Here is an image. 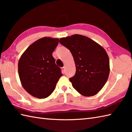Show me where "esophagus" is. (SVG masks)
I'll use <instances>...</instances> for the list:
<instances>
[{"instance_id":"esophagus-1","label":"esophagus","mask_w":132,"mask_h":132,"mask_svg":"<svg viewBox=\"0 0 132 132\" xmlns=\"http://www.w3.org/2000/svg\"><path fill=\"white\" fill-rule=\"evenodd\" d=\"M62 71H63V72L64 73H65V71H66V67H65V66L62 67Z\"/></svg>"}]
</instances>
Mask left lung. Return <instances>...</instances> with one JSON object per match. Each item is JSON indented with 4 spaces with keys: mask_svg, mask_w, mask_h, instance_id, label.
Returning <instances> with one entry per match:
<instances>
[{
    "mask_svg": "<svg viewBox=\"0 0 132 132\" xmlns=\"http://www.w3.org/2000/svg\"><path fill=\"white\" fill-rule=\"evenodd\" d=\"M59 43L71 52L76 74L70 78L73 88L84 96L96 95L109 78L110 62L103 48L90 38L81 35L62 37Z\"/></svg>",
    "mask_w": 132,
    "mask_h": 132,
    "instance_id": "left-lung-1",
    "label": "left lung"
}]
</instances>
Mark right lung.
Instances as JSON below:
<instances>
[{
    "mask_svg": "<svg viewBox=\"0 0 132 132\" xmlns=\"http://www.w3.org/2000/svg\"><path fill=\"white\" fill-rule=\"evenodd\" d=\"M59 39L44 37L33 43L22 54L18 70L23 88L33 96L44 99L51 94L63 75L52 52Z\"/></svg>",
    "mask_w": 132,
    "mask_h": 132,
    "instance_id": "obj_1",
    "label": "right lung"
}]
</instances>
